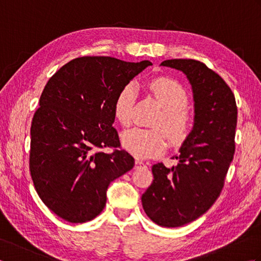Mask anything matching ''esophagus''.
Wrapping results in <instances>:
<instances>
[{"label": "esophagus", "mask_w": 261, "mask_h": 261, "mask_svg": "<svg viewBox=\"0 0 261 261\" xmlns=\"http://www.w3.org/2000/svg\"><path fill=\"white\" fill-rule=\"evenodd\" d=\"M136 166H145V162H142V160H140V159H137Z\"/></svg>", "instance_id": "obj_1"}]
</instances>
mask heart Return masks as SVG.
I'll list each match as a JSON object with an SVG mask.
<instances>
[{"mask_svg":"<svg viewBox=\"0 0 261 261\" xmlns=\"http://www.w3.org/2000/svg\"><path fill=\"white\" fill-rule=\"evenodd\" d=\"M149 88L163 109L162 114L153 122V126L157 129L135 127L122 135L124 148L139 158L164 152L167 148V137L173 145H182L195 129V118L186 109L190 102L188 94L178 82L158 77L149 83ZM136 98L137 90L132 84L122 87L116 95L113 112L122 125L131 124Z\"/></svg>","mask_w":261,"mask_h":261,"instance_id":"b5f03b06","label":"heart"}]
</instances>
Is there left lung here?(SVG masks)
<instances>
[{
  "label": "left lung",
  "mask_w": 261,
  "mask_h": 261,
  "mask_svg": "<svg viewBox=\"0 0 261 261\" xmlns=\"http://www.w3.org/2000/svg\"><path fill=\"white\" fill-rule=\"evenodd\" d=\"M190 80L195 102V129L176 156L178 164L152 166V184L141 197L148 218L166 228L198 219L212 206L224 186L236 150L238 109L229 85L206 65L194 59L162 63Z\"/></svg>",
  "instance_id": "8db88e82"
}]
</instances>
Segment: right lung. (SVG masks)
<instances>
[{"instance_id": "right-lung-1", "label": "right lung", "mask_w": 261, "mask_h": 261, "mask_svg": "<svg viewBox=\"0 0 261 261\" xmlns=\"http://www.w3.org/2000/svg\"><path fill=\"white\" fill-rule=\"evenodd\" d=\"M151 63L79 57L55 73L41 93L30 129L29 169L46 206L70 223L95 219L110 182L131 170L112 126L115 97ZM109 146L112 153H104Z\"/></svg>"}]
</instances>
